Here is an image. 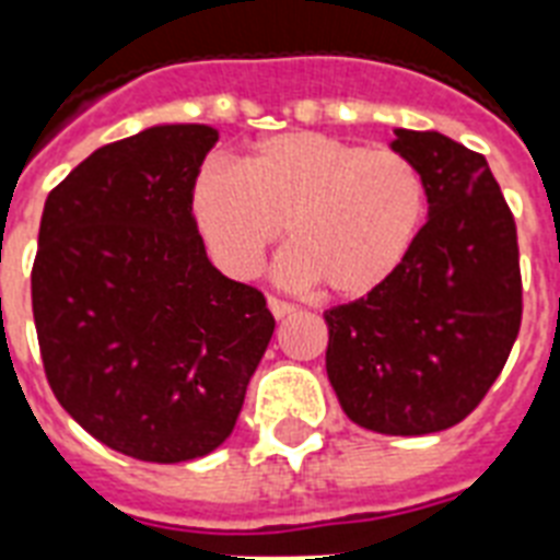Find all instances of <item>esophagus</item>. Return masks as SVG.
Returning a JSON list of instances; mask_svg holds the SVG:
<instances>
[{
  "label": "esophagus",
  "mask_w": 560,
  "mask_h": 560,
  "mask_svg": "<svg viewBox=\"0 0 560 560\" xmlns=\"http://www.w3.org/2000/svg\"><path fill=\"white\" fill-rule=\"evenodd\" d=\"M267 307H270V314L276 316V319H284V316L296 311V307L290 305V302H284V299H276V296H267Z\"/></svg>",
  "instance_id": "1"
}]
</instances>
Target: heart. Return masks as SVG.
<instances>
[{"mask_svg":"<svg viewBox=\"0 0 560 560\" xmlns=\"http://www.w3.org/2000/svg\"><path fill=\"white\" fill-rule=\"evenodd\" d=\"M424 179L392 148H363L314 130L264 139L241 165L206 162L191 183V218L211 261L249 279L281 235L276 272L354 299L407 258L424 220Z\"/></svg>","mask_w":560,"mask_h":560,"instance_id":"1","label":"heart"}]
</instances>
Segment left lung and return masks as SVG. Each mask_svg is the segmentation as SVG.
<instances>
[{"instance_id":"obj_1","label":"left lung","mask_w":560,"mask_h":560,"mask_svg":"<svg viewBox=\"0 0 560 560\" xmlns=\"http://www.w3.org/2000/svg\"><path fill=\"white\" fill-rule=\"evenodd\" d=\"M389 148L424 179L427 223L381 288L325 311V369L354 424L427 435L477 409L517 340V229L482 153L435 130Z\"/></svg>"}]
</instances>
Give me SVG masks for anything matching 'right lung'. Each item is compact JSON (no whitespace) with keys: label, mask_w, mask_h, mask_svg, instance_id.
Segmentation results:
<instances>
[{"label":"right lung","mask_w":560,"mask_h":560,"mask_svg":"<svg viewBox=\"0 0 560 560\" xmlns=\"http://www.w3.org/2000/svg\"><path fill=\"white\" fill-rule=\"evenodd\" d=\"M209 125H156L90 153L48 194L31 305L48 386L113 451L200 459L226 442L276 319L209 261L191 183Z\"/></svg>","instance_id":"add662e5"}]
</instances>
